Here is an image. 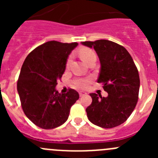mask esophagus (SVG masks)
Here are the masks:
<instances>
[{
	"label": "esophagus",
	"mask_w": 158,
	"mask_h": 158,
	"mask_svg": "<svg viewBox=\"0 0 158 158\" xmlns=\"http://www.w3.org/2000/svg\"><path fill=\"white\" fill-rule=\"evenodd\" d=\"M85 95H87V93H86V92H84V91L79 92V96H85Z\"/></svg>",
	"instance_id": "34e87169"
}]
</instances>
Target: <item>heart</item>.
<instances>
[{"label": "heart", "instance_id": "b5f03b06", "mask_svg": "<svg viewBox=\"0 0 158 158\" xmlns=\"http://www.w3.org/2000/svg\"><path fill=\"white\" fill-rule=\"evenodd\" d=\"M78 54L80 55L81 58L83 60V62H85L86 64L89 62L93 58H96V54L93 50L89 48H81L78 51ZM72 61V56H69L68 59L66 61V68L69 66ZM89 82V79H77L73 81V85L75 87L80 88V89H84L86 88L88 85V84Z\"/></svg>", "mask_w": 158, "mask_h": 158}]
</instances>
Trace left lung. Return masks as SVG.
Listing matches in <instances>:
<instances>
[{"label": "left lung", "instance_id": "8db88e82", "mask_svg": "<svg viewBox=\"0 0 158 158\" xmlns=\"http://www.w3.org/2000/svg\"><path fill=\"white\" fill-rule=\"evenodd\" d=\"M94 48L100 62L98 83L103 84L107 97L90 93L93 101L86 108L92 123L103 128H112L129 118L139 99L140 79L136 65L126 49L106 40L82 42Z\"/></svg>", "mask_w": 158, "mask_h": 158}]
</instances>
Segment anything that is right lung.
<instances>
[{
	"mask_svg": "<svg viewBox=\"0 0 158 158\" xmlns=\"http://www.w3.org/2000/svg\"><path fill=\"white\" fill-rule=\"evenodd\" d=\"M77 45L47 42L33 50L23 62L17 92L23 112L39 127L54 129L62 125L79 99L74 89L61 94L55 89L65 70L67 58Z\"/></svg>",
	"mask_w": 158,
	"mask_h": 158,
	"instance_id": "1",
	"label": "right lung"
}]
</instances>
